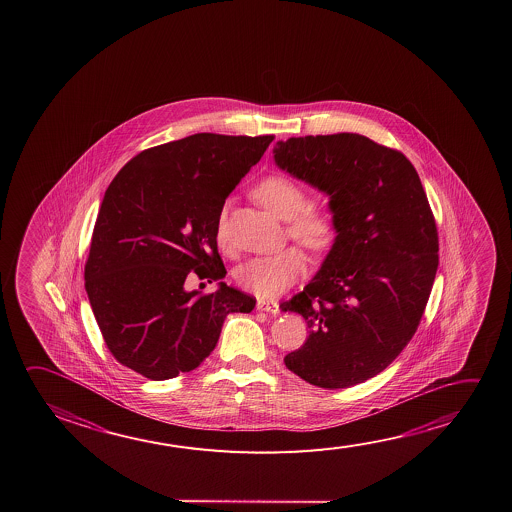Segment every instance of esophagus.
<instances>
[{
	"mask_svg": "<svg viewBox=\"0 0 512 512\" xmlns=\"http://www.w3.org/2000/svg\"><path fill=\"white\" fill-rule=\"evenodd\" d=\"M257 309L269 312V314H278V303L275 300H259Z\"/></svg>",
	"mask_w": 512,
	"mask_h": 512,
	"instance_id": "34e87169",
	"label": "esophagus"
}]
</instances>
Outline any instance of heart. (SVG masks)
I'll return each instance as SVG.
<instances>
[{
  "instance_id": "obj_1",
  "label": "heart",
  "mask_w": 512,
  "mask_h": 512,
  "mask_svg": "<svg viewBox=\"0 0 512 512\" xmlns=\"http://www.w3.org/2000/svg\"><path fill=\"white\" fill-rule=\"evenodd\" d=\"M253 194L266 209L278 218L289 221V234L310 250H325L334 241L336 225L330 212L316 207H307L309 196L302 185L293 178L273 175L257 184ZM227 212L221 210L216 235L223 248L227 246L225 230ZM305 271V257L298 248H284L277 253L259 255L246 260L235 271V280L246 291L260 298H271L285 291Z\"/></svg>"
}]
</instances>
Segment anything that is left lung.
Instances as JSON below:
<instances>
[{
	"label": "left lung",
	"instance_id": "left-lung-1",
	"mask_svg": "<svg viewBox=\"0 0 512 512\" xmlns=\"http://www.w3.org/2000/svg\"><path fill=\"white\" fill-rule=\"evenodd\" d=\"M278 168L328 196L336 239L302 293L280 305L309 330L285 366L312 386H357L402 353L439 264L432 210L400 151L359 134L278 141Z\"/></svg>",
	"mask_w": 512,
	"mask_h": 512
}]
</instances>
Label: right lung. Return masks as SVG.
I'll return each instance as SVG.
<instances>
[{
	"instance_id": "right-lung-1",
	"label": "right lung",
	"mask_w": 512,
	"mask_h": 512,
	"mask_svg": "<svg viewBox=\"0 0 512 512\" xmlns=\"http://www.w3.org/2000/svg\"><path fill=\"white\" fill-rule=\"evenodd\" d=\"M273 135L194 134L135 155L105 191L85 291L110 353L150 380L198 368L232 312L255 298L223 282L216 223ZM193 272L216 294L185 292Z\"/></svg>"
}]
</instances>
